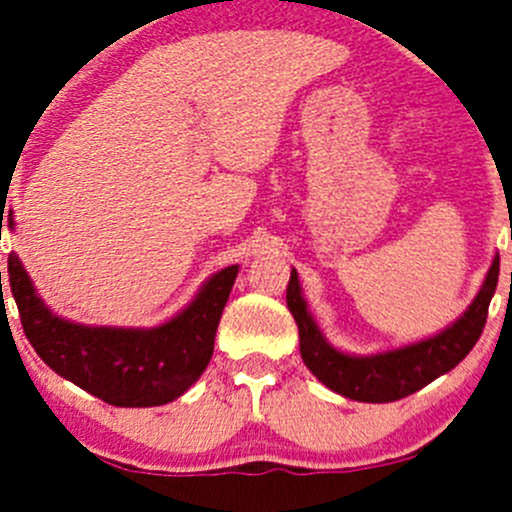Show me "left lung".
I'll return each instance as SVG.
<instances>
[{"label": "left lung", "mask_w": 512, "mask_h": 512, "mask_svg": "<svg viewBox=\"0 0 512 512\" xmlns=\"http://www.w3.org/2000/svg\"><path fill=\"white\" fill-rule=\"evenodd\" d=\"M500 257L495 255L483 285L466 312L438 334L404 347L376 354H349L324 337L322 327L304 302L297 270L287 285V307L299 329V354L307 369L334 394L364 404H389L414 394L438 376L448 374L476 347L488 317V304L495 294Z\"/></svg>", "instance_id": "8db88e82"}]
</instances>
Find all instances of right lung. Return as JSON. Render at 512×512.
<instances>
[{
    "label": "right lung",
    "instance_id": "right-lung-1",
    "mask_svg": "<svg viewBox=\"0 0 512 512\" xmlns=\"http://www.w3.org/2000/svg\"><path fill=\"white\" fill-rule=\"evenodd\" d=\"M9 227H14V215H9ZM7 267L34 352L66 381L123 409L170 404L200 379L240 270V265H230L210 275L188 307L158 327H98L51 312L17 252L9 255Z\"/></svg>",
    "mask_w": 512,
    "mask_h": 512
}]
</instances>
